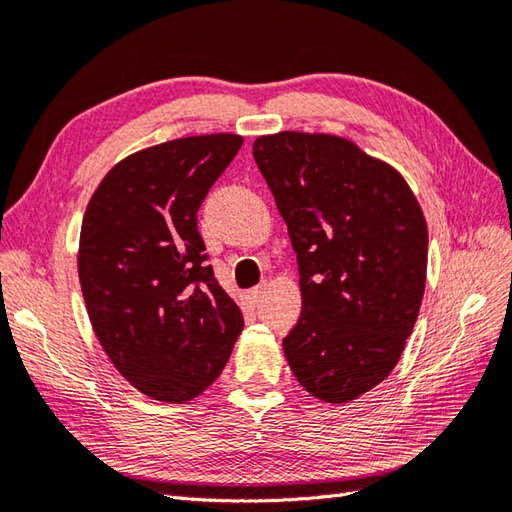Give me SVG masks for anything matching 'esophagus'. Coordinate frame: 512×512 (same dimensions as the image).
<instances>
[{"label": "esophagus", "mask_w": 512, "mask_h": 512, "mask_svg": "<svg viewBox=\"0 0 512 512\" xmlns=\"http://www.w3.org/2000/svg\"><path fill=\"white\" fill-rule=\"evenodd\" d=\"M263 291H265V285H258L247 293V298L256 304V302H260V298H263Z\"/></svg>", "instance_id": "1"}]
</instances>
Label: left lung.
Segmentation results:
<instances>
[{
  "label": "left lung",
  "mask_w": 512,
  "mask_h": 512,
  "mask_svg": "<svg viewBox=\"0 0 512 512\" xmlns=\"http://www.w3.org/2000/svg\"><path fill=\"white\" fill-rule=\"evenodd\" d=\"M254 160L298 256L302 313L282 339L306 392L348 403L394 370L427 276V223L399 170L326 133L280 131Z\"/></svg>",
  "instance_id": "8db88e82"
}]
</instances>
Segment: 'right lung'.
Returning <instances> with one entry per match:
<instances>
[{"label": "right lung", "instance_id": "1", "mask_svg": "<svg viewBox=\"0 0 512 512\" xmlns=\"http://www.w3.org/2000/svg\"><path fill=\"white\" fill-rule=\"evenodd\" d=\"M241 144L210 133L133 153L85 210L78 278L89 320L113 366L155 401L199 396L243 331L197 230L203 199Z\"/></svg>", "mask_w": 512, "mask_h": 512}]
</instances>
